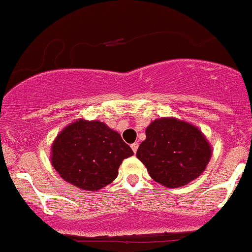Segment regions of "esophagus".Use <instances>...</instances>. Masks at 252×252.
<instances>
[{"label": "esophagus", "instance_id": "34e87169", "mask_svg": "<svg viewBox=\"0 0 252 252\" xmlns=\"http://www.w3.org/2000/svg\"><path fill=\"white\" fill-rule=\"evenodd\" d=\"M131 148H132V151H133V153H136L137 149H138V143H137V142H134V143H132V144H131Z\"/></svg>", "mask_w": 252, "mask_h": 252}]
</instances>
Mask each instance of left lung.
Segmentation results:
<instances>
[{
    "instance_id": "8db88e82",
    "label": "left lung",
    "mask_w": 252,
    "mask_h": 252,
    "mask_svg": "<svg viewBox=\"0 0 252 252\" xmlns=\"http://www.w3.org/2000/svg\"><path fill=\"white\" fill-rule=\"evenodd\" d=\"M137 158L149 175L165 188H181L202 175L212 157V147L198 127L175 118L152 121Z\"/></svg>"
}]
</instances>
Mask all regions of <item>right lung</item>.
<instances>
[{
	"label": "right lung",
	"mask_w": 252,
	"mask_h": 252,
	"mask_svg": "<svg viewBox=\"0 0 252 252\" xmlns=\"http://www.w3.org/2000/svg\"><path fill=\"white\" fill-rule=\"evenodd\" d=\"M50 154L64 181L81 190L98 191L115 180L123 160L133 152L106 124L78 119L57 134Z\"/></svg>",
	"instance_id": "obj_1"
}]
</instances>
